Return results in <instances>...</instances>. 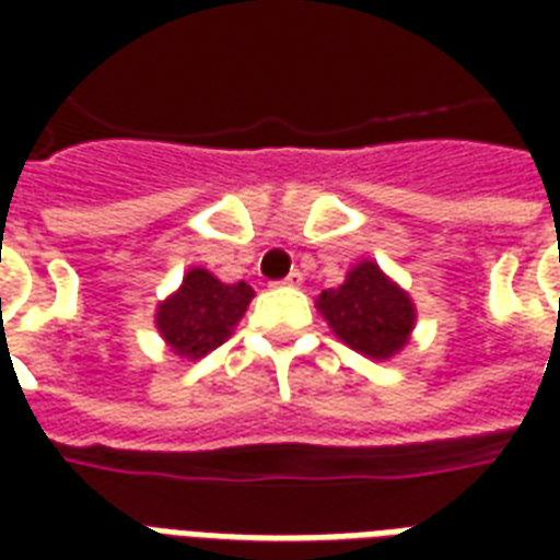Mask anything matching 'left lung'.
I'll return each instance as SVG.
<instances>
[{"label": "left lung", "mask_w": 560, "mask_h": 560, "mask_svg": "<svg viewBox=\"0 0 560 560\" xmlns=\"http://www.w3.org/2000/svg\"><path fill=\"white\" fill-rule=\"evenodd\" d=\"M255 291L245 281H224L207 267H191L183 284L161 300L155 327L173 353L200 360L231 339Z\"/></svg>", "instance_id": "left-lung-1"}]
</instances>
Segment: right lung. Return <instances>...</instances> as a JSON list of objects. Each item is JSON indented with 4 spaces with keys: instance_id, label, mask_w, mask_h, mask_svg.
<instances>
[{
    "instance_id": "obj_1",
    "label": "right lung",
    "mask_w": 560,
    "mask_h": 560,
    "mask_svg": "<svg viewBox=\"0 0 560 560\" xmlns=\"http://www.w3.org/2000/svg\"><path fill=\"white\" fill-rule=\"evenodd\" d=\"M317 308L348 348L372 360H387L411 339V296L375 260H360L339 288L317 296Z\"/></svg>"
}]
</instances>
